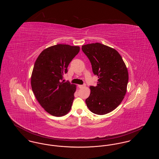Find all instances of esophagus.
Wrapping results in <instances>:
<instances>
[{
	"instance_id": "esophagus-1",
	"label": "esophagus",
	"mask_w": 159,
	"mask_h": 159,
	"mask_svg": "<svg viewBox=\"0 0 159 159\" xmlns=\"http://www.w3.org/2000/svg\"><path fill=\"white\" fill-rule=\"evenodd\" d=\"M84 84H79L78 85V87L79 88H83V87H84Z\"/></svg>"
}]
</instances>
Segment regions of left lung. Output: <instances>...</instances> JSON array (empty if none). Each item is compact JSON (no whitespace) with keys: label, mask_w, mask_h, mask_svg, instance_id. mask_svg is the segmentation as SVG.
Wrapping results in <instances>:
<instances>
[{"label":"left lung","mask_w":159,"mask_h":159,"mask_svg":"<svg viewBox=\"0 0 159 159\" xmlns=\"http://www.w3.org/2000/svg\"><path fill=\"white\" fill-rule=\"evenodd\" d=\"M82 49L98 77L97 85L90 87L86 106L96 114L108 113L120 105L126 93L128 69L120 55L109 46L95 43L83 45Z\"/></svg>","instance_id":"obj_1"}]
</instances>
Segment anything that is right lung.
<instances>
[{
    "instance_id": "right-lung-1",
    "label": "right lung",
    "mask_w": 159,
    "mask_h": 159,
    "mask_svg": "<svg viewBox=\"0 0 159 159\" xmlns=\"http://www.w3.org/2000/svg\"><path fill=\"white\" fill-rule=\"evenodd\" d=\"M79 51L76 46H52L40 53L34 63L31 78L32 91L40 106L54 116L66 115L71 108L76 86L64 82L63 75Z\"/></svg>"
}]
</instances>
